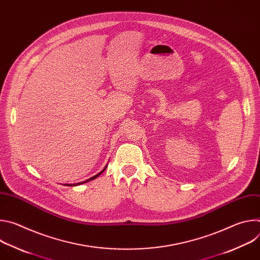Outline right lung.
I'll list each match as a JSON object with an SVG mask.
<instances>
[{
  "instance_id": "obj_1",
  "label": "right lung",
  "mask_w": 260,
  "mask_h": 260,
  "mask_svg": "<svg viewBox=\"0 0 260 260\" xmlns=\"http://www.w3.org/2000/svg\"><path fill=\"white\" fill-rule=\"evenodd\" d=\"M106 168H107V166L104 168V170L103 171H101L99 174H96V175H94L93 177H91V178H89V179H87V180H85V181H83V182H79V183H76V184H67L66 186H76V185H81V184H83V183H86V182H88V181H91V180H93V179H95V178H98L105 170H106Z\"/></svg>"
}]
</instances>
